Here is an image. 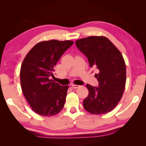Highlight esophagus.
I'll return each instance as SVG.
<instances>
[{
  "label": "esophagus",
  "mask_w": 146,
  "mask_h": 146,
  "mask_svg": "<svg viewBox=\"0 0 146 146\" xmlns=\"http://www.w3.org/2000/svg\"><path fill=\"white\" fill-rule=\"evenodd\" d=\"M71 87L73 88V89H77V88L79 87V85H75V84H72L71 85Z\"/></svg>",
  "instance_id": "34e87169"
}]
</instances>
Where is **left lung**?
Here are the masks:
<instances>
[{
  "label": "left lung",
  "mask_w": 146,
  "mask_h": 146,
  "mask_svg": "<svg viewBox=\"0 0 146 146\" xmlns=\"http://www.w3.org/2000/svg\"><path fill=\"white\" fill-rule=\"evenodd\" d=\"M77 48L89 60V65L97 69L95 77L98 87L87 84V97L83 106L93 114H102L114 109L124 93L126 69L122 53L106 37L89 36L75 42Z\"/></svg>",
  "instance_id": "1"
}]
</instances>
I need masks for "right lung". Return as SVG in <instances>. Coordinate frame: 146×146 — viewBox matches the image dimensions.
Listing matches in <instances>:
<instances>
[{
  "mask_svg": "<svg viewBox=\"0 0 146 146\" xmlns=\"http://www.w3.org/2000/svg\"><path fill=\"white\" fill-rule=\"evenodd\" d=\"M73 41L52 40L39 42L26 55L20 68V83L26 99L34 112L44 116L63 109L69 86L55 83L54 67Z\"/></svg>",
  "mask_w": 146,
  "mask_h": 146,
  "instance_id": "obj_1",
  "label": "right lung"
}]
</instances>
